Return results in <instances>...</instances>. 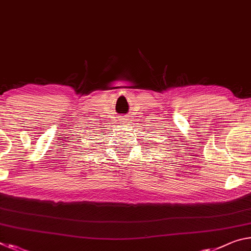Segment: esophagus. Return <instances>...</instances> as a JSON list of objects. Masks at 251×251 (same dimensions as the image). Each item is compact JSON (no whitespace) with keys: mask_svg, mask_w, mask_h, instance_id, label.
Instances as JSON below:
<instances>
[{"mask_svg":"<svg viewBox=\"0 0 251 251\" xmlns=\"http://www.w3.org/2000/svg\"><path fill=\"white\" fill-rule=\"evenodd\" d=\"M120 122H121V124H126L127 122H128V118L127 117H125V116H123V117H121V120H120Z\"/></svg>","mask_w":251,"mask_h":251,"instance_id":"esophagus-1","label":"esophagus"}]
</instances>
